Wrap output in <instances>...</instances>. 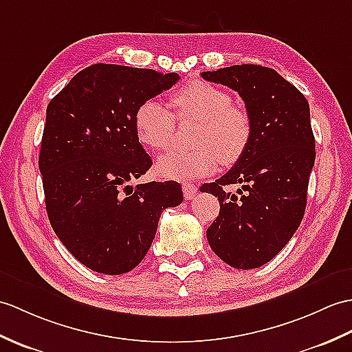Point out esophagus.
I'll use <instances>...</instances> for the list:
<instances>
[{
    "label": "esophagus",
    "mask_w": 352,
    "mask_h": 352,
    "mask_svg": "<svg viewBox=\"0 0 352 352\" xmlns=\"http://www.w3.org/2000/svg\"><path fill=\"white\" fill-rule=\"evenodd\" d=\"M198 192V186H195L192 183H184L183 184V193L186 199H192L193 196Z\"/></svg>",
    "instance_id": "obj_1"
}]
</instances>
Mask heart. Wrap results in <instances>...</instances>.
Wrapping results in <instances>:
<instances>
[{"instance_id":"b5f03b06","label":"heart","mask_w":352,"mask_h":352,"mask_svg":"<svg viewBox=\"0 0 352 352\" xmlns=\"http://www.w3.org/2000/svg\"><path fill=\"white\" fill-rule=\"evenodd\" d=\"M174 113L156 100L138 106L133 117L138 141L154 151L173 144L175 118L199 121L189 151L168 153L156 163V173L165 179H192L216 173L219 162L232 165L243 157L252 139L249 113L232 104L225 89L202 80H192L170 97Z\"/></svg>"}]
</instances>
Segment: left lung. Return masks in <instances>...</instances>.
<instances>
[{"label":"left lung","instance_id":"1","mask_svg":"<svg viewBox=\"0 0 352 352\" xmlns=\"http://www.w3.org/2000/svg\"><path fill=\"white\" fill-rule=\"evenodd\" d=\"M208 82L240 94L252 120L246 153L201 192L217 196L220 213L207 230L216 255L234 268H258L272 261L305 216L315 138L306 97L279 73L258 64L202 72ZM240 184L236 194L226 186Z\"/></svg>","mask_w":352,"mask_h":352}]
</instances>
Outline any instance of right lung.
Segmentation results:
<instances>
[{
  "label": "right lung",
  "instance_id": "add662e5",
  "mask_svg": "<svg viewBox=\"0 0 352 352\" xmlns=\"http://www.w3.org/2000/svg\"><path fill=\"white\" fill-rule=\"evenodd\" d=\"M178 79L100 63L47 104L38 156L47 217L65 249L93 272L133 270L151 248L162 211L183 201L177 182L130 186L153 165L135 133L138 106Z\"/></svg>",
  "mask_w": 352,
  "mask_h": 352
}]
</instances>
